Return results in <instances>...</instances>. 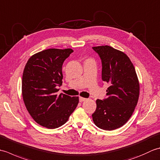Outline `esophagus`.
Instances as JSON below:
<instances>
[{"label":"esophagus","mask_w":160,"mask_h":160,"mask_svg":"<svg viewBox=\"0 0 160 160\" xmlns=\"http://www.w3.org/2000/svg\"><path fill=\"white\" fill-rule=\"evenodd\" d=\"M87 100V98H82V97H79V101L80 102H82L86 101Z\"/></svg>","instance_id":"esophagus-1"}]
</instances>
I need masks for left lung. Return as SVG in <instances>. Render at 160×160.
Here are the masks:
<instances>
[{"mask_svg":"<svg viewBox=\"0 0 160 160\" xmlns=\"http://www.w3.org/2000/svg\"><path fill=\"white\" fill-rule=\"evenodd\" d=\"M92 48L101 59L102 79L109 84L107 98L96 100L93 120L101 129L115 130L129 120L136 107L140 93L138 76L124 53L107 45Z\"/></svg>","mask_w":160,"mask_h":160,"instance_id":"8db88e82","label":"left lung"}]
</instances>
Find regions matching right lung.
<instances>
[{"mask_svg": "<svg viewBox=\"0 0 160 160\" xmlns=\"http://www.w3.org/2000/svg\"><path fill=\"white\" fill-rule=\"evenodd\" d=\"M71 49H49L32 56L24 69L22 93L24 103L37 123L48 128L65 124L78 106V97L57 95L62 83L64 61Z\"/></svg>", "mask_w": 160, "mask_h": 160, "instance_id": "right-lung-1", "label": "right lung"}]
</instances>
